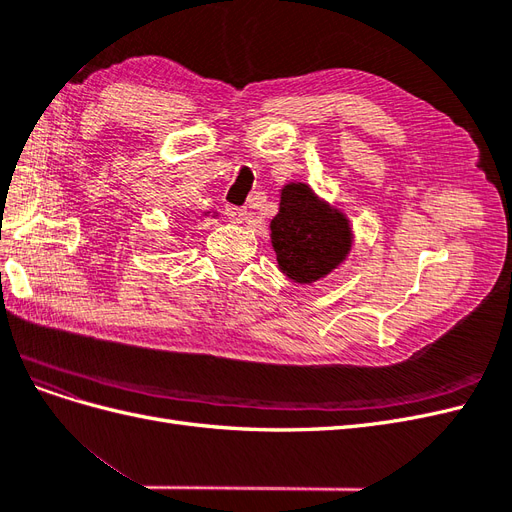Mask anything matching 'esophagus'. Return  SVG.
<instances>
[{
	"mask_svg": "<svg viewBox=\"0 0 512 512\" xmlns=\"http://www.w3.org/2000/svg\"><path fill=\"white\" fill-rule=\"evenodd\" d=\"M224 213H226V218H228L232 224H243V220L247 218V209H245V207L226 205Z\"/></svg>",
	"mask_w": 512,
	"mask_h": 512,
	"instance_id": "1",
	"label": "esophagus"
}]
</instances>
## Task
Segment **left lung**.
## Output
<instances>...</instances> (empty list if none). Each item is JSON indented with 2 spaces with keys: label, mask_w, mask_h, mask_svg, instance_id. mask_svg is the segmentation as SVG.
I'll return each mask as SVG.
<instances>
[{
  "label": "left lung",
  "mask_w": 512,
  "mask_h": 512,
  "mask_svg": "<svg viewBox=\"0 0 512 512\" xmlns=\"http://www.w3.org/2000/svg\"><path fill=\"white\" fill-rule=\"evenodd\" d=\"M277 267L292 282L312 284L344 262L352 230L342 211L320 200L305 183L282 190L280 213L271 220Z\"/></svg>",
  "instance_id": "1"
}]
</instances>
